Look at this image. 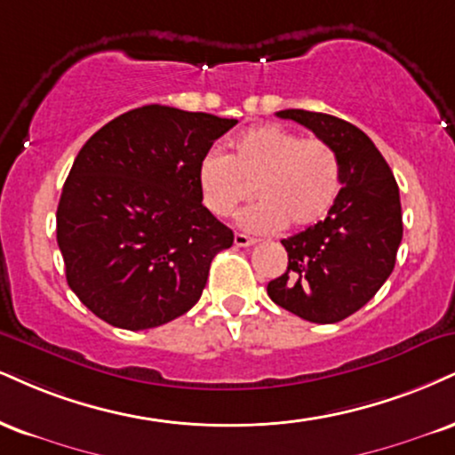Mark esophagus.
Returning a JSON list of instances; mask_svg holds the SVG:
<instances>
[{
  "mask_svg": "<svg viewBox=\"0 0 455 455\" xmlns=\"http://www.w3.org/2000/svg\"><path fill=\"white\" fill-rule=\"evenodd\" d=\"M256 239L250 237V235H243V233H237L235 235V245L237 248H248V245H254Z\"/></svg>",
  "mask_w": 455,
  "mask_h": 455,
  "instance_id": "esophagus-1",
  "label": "esophagus"
}]
</instances>
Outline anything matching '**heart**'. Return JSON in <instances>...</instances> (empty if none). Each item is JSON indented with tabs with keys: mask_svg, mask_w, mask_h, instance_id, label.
<instances>
[{
	"mask_svg": "<svg viewBox=\"0 0 455 455\" xmlns=\"http://www.w3.org/2000/svg\"><path fill=\"white\" fill-rule=\"evenodd\" d=\"M204 205L227 218L251 195L256 204L239 213V224L254 233L305 228L320 222L341 190V161L320 138H300L280 124L248 129L233 141L231 155L207 152L196 169Z\"/></svg>",
	"mask_w": 455,
	"mask_h": 455,
	"instance_id": "1",
	"label": "heart"
}]
</instances>
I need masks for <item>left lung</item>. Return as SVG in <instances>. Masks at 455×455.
I'll list each match as a JSON object with an SVG mask.
<instances>
[{
  "label": "left lung",
  "instance_id": "left-lung-1",
  "mask_svg": "<svg viewBox=\"0 0 455 455\" xmlns=\"http://www.w3.org/2000/svg\"><path fill=\"white\" fill-rule=\"evenodd\" d=\"M335 148L343 184L324 220L282 239L288 269L267 286L275 305L315 324H335L364 307L384 286L403 239L392 169L352 123L307 109H282Z\"/></svg>",
  "mask_w": 455,
  "mask_h": 455
}]
</instances>
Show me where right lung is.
Returning a JSON list of instances; mask_svg holds the SVG:
<instances>
[{"instance_id":"right-lung-1","label":"right lung","mask_w":455,"mask_h":455,"mask_svg":"<svg viewBox=\"0 0 455 455\" xmlns=\"http://www.w3.org/2000/svg\"><path fill=\"white\" fill-rule=\"evenodd\" d=\"M235 124L155 103L82 146L57 207V243L69 288L103 322L146 331L201 299L233 231L204 205L196 169Z\"/></svg>"}]
</instances>
